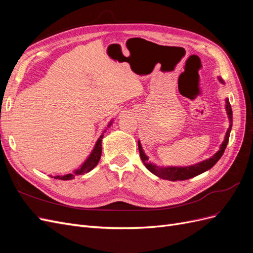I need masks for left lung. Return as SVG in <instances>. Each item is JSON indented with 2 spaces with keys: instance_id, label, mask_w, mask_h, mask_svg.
<instances>
[{
  "instance_id": "obj_1",
  "label": "left lung",
  "mask_w": 253,
  "mask_h": 253,
  "mask_svg": "<svg viewBox=\"0 0 253 253\" xmlns=\"http://www.w3.org/2000/svg\"><path fill=\"white\" fill-rule=\"evenodd\" d=\"M221 81V79H219ZM223 82V81H221ZM226 109H227V113L229 115V118H230V126H229L225 140L221 144L220 150L216 153L215 155H213L211 158L204 160V162L196 164L194 166L191 167H186V168H158L155 165H152L151 163H149V158L145 156V154L142 151L141 144L138 141V149H139V154H140V158L142 160L143 165L147 167V169L149 171H151L153 174L157 175L158 177L164 178V179H168V180H186L189 178H192L194 176L200 175L204 172H206L207 170L211 169V168L215 165L219 158L223 156L225 149L228 144L229 141V136H230V132H231V127H232V110H231V105L229 103V100H226Z\"/></svg>"
}]
</instances>
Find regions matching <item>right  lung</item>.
Returning <instances> with one entry per match:
<instances>
[{
    "instance_id": "obj_1",
    "label": "right lung",
    "mask_w": 253,
    "mask_h": 253,
    "mask_svg": "<svg viewBox=\"0 0 253 253\" xmlns=\"http://www.w3.org/2000/svg\"><path fill=\"white\" fill-rule=\"evenodd\" d=\"M102 137H103V135H101L100 138L97 140L95 148H94L93 152H91V154L89 155L88 159L82 165V167L80 168L79 170H77V171L75 172V174H66V175H63V176H55V178L56 179L58 178V179H61V180H70V179L75 178L76 174H77V175H83V174L89 172L90 170H93L94 168L98 165L99 160H100V157H101V152H102V150H101V141H102Z\"/></svg>"
}]
</instances>
